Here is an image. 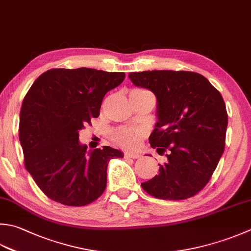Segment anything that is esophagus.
<instances>
[{"instance_id":"esophagus-1","label":"esophagus","mask_w":251,"mask_h":251,"mask_svg":"<svg viewBox=\"0 0 251 251\" xmlns=\"http://www.w3.org/2000/svg\"><path fill=\"white\" fill-rule=\"evenodd\" d=\"M125 158H131V159H138L140 158V154L138 153H129V152H126L124 154Z\"/></svg>"}]
</instances>
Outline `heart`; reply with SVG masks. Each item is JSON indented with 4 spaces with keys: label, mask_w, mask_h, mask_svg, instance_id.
Returning a JSON list of instances; mask_svg holds the SVG:
<instances>
[{
    "label": "heart",
    "mask_w": 251,
    "mask_h": 251,
    "mask_svg": "<svg viewBox=\"0 0 251 251\" xmlns=\"http://www.w3.org/2000/svg\"><path fill=\"white\" fill-rule=\"evenodd\" d=\"M142 91V90H134ZM145 136V130L140 128H128V127H122L116 129L112 135V139L116 145L128 150L138 149L141 145V140Z\"/></svg>",
    "instance_id": "obj_1"
}]
</instances>
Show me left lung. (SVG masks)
<instances>
[{
	"mask_svg": "<svg viewBox=\"0 0 251 251\" xmlns=\"http://www.w3.org/2000/svg\"><path fill=\"white\" fill-rule=\"evenodd\" d=\"M129 79L154 93L158 122L150 145L158 153L169 151L160 173L142 188L163 200L193 197L208 184L224 152L227 112L222 96L194 72H135Z\"/></svg>",
	"mask_w": 251,
	"mask_h": 251,
	"instance_id": "1",
	"label": "left lung"
}]
</instances>
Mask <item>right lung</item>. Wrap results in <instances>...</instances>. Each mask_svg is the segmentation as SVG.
Instances as JSON below:
<instances>
[{"mask_svg":"<svg viewBox=\"0 0 251 251\" xmlns=\"http://www.w3.org/2000/svg\"><path fill=\"white\" fill-rule=\"evenodd\" d=\"M124 78V73L87 67L54 68L39 76L24 98L18 132L25 166L50 199L81 207L103 194L107 164L124 154L109 146L87 151L79 130L100 115L106 92Z\"/></svg>","mask_w":251,"mask_h":251,"instance_id":"1","label":"right lung"}]
</instances>
